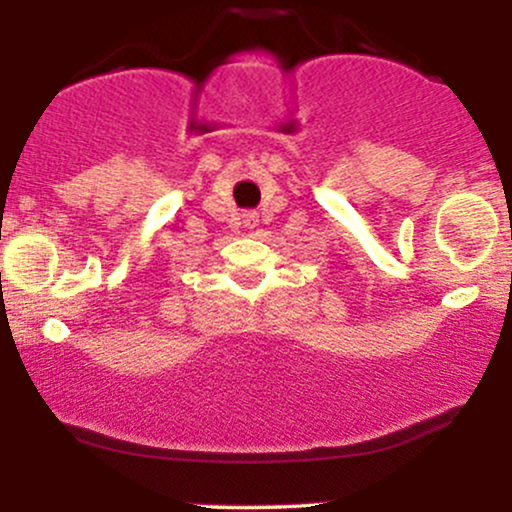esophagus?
<instances>
[{
	"label": "esophagus",
	"mask_w": 512,
	"mask_h": 512,
	"mask_svg": "<svg viewBox=\"0 0 512 512\" xmlns=\"http://www.w3.org/2000/svg\"><path fill=\"white\" fill-rule=\"evenodd\" d=\"M255 223V216H248V226H252Z\"/></svg>",
	"instance_id": "esophagus-1"
}]
</instances>
